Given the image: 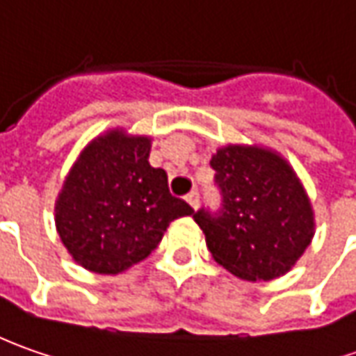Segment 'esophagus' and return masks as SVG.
<instances>
[{
	"instance_id": "34e87169",
	"label": "esophagus",
	"mask_w": 356,
	"mask_h": 356,
	"mask_svg": "<svg viewBox=\"0 0 356 356\" xmlns=\"http://www.w3.org/2000/svg\"><path fill=\"white\" fill-rule=\"evenodd\" d=\"M199 201H201V195H199V191H191L189 195H187V202H189L195 211L199 209Z\"/></svg>"
}]
</instances>
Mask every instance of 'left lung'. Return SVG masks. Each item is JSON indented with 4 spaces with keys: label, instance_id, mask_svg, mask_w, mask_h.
Segmentation results:
<instances>
[{
    "label": "left lung",
    "instance_id": "obj_1",
    "mask_svg": "<svg viewBox=\"0 0 356 356\" xmlns=\"http://www.w3.org/2000/svg\"><path fill=\"white\" fill-rule=\"evenodd\" d=\"M211 167L220 209L193 213L216 262L242 280L284 276L313 238V209L289 163L254 145L220 147Z\"/></svg>",
    "mask_w": 356,
    "mask_h": 356
}]
</instances>
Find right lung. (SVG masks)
Returning <instances> with one entry per match:
<instances>
[{
	"label": "right lung",
	"instance_id": "right-lung-1",
	"mask_svg": "<svg viewBox=\"0 0 356 356\" xmlns=\"http://www.w3.org/2000/svg\"><path fill=\"white\" fill-rule=\"evenodd\" d=\"M152 140L122 129L92 140L72 165L55 204L58 236L82 268L120 274L157 248L179 216L193 215L149 165Z\"/></svg>",
	"mask_w": 356,
	"mask_h": 356
}]
</instances>
